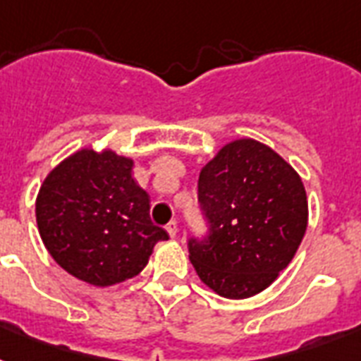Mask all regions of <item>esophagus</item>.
I'll use <instances>...</instances> for the list:
<instances>
[{
  "label": "esophagus",
  "instance_id": "34e87169",
  "mask_svg": "<svg viewBox=\"0 0 361 361\" xmlns=\"http://www.w3.org/2000/svg\"><path fill=\"white\" fill-rule=\"evenodd\" d=\"M166 232H169L170 238H176V234H178V223H176V221H170L169 225H166Z\"/></svg>",
  "mask_w": 361,
  "mask_h": 361
}]
</instances>
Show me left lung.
Wrapping results in <instances>:
<instances>
[{
  "mask_svg": "<svg viewBox=\"0 0 361 361\" xmlns=\"http://www.w3.org/2000/svg\"><path fill=\"white\" fill-rule=\"evenodd\" d=\"M208 232L187 249L198 277L231 300L255 296L290 264L307 228L300 176L251 138L231 142L198 176Z\"/></svg>",
  "mask_w": 361,
  "mask_h": 361,
  "instance_id": "1",
  "label": "left lung"
}]
</instances>
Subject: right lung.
Here are the masks:
<instances>
[{"mask_svg": "<svg viewBox=\"0 0 361 361\" xmlns=\"http://www.w3.org/2000/svg\"><path fill=\"white\" fill-rule=\"evenodd\" d=\"M133 161L93 149L71 155L48 174L37 197V226L56 262L95 286L144 269L169 234L149 219V197L130 176Z\"/></svg>", "mask_w": 361, "mask_h": 361, "instance_id": "obj_1", "label": "right lung"}]
</instances>
